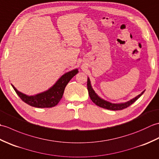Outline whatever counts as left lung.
<instances>
[{
    "mask_svg": "<svg viewBox=\"0 0 159 159\" xmlns=\"http://www.w3.org/2000/svg\"><path fill=\"white\" fill-rule=\"evenodd\" d=\"M87 89H88L89 96L90 97L91 100H92V102L93 103H95L97 106L104 108V109H109V110H113V111L122 110L124 109H126V108L128 107L130 105H131L132 104L135 102V101L138 98H139L142 95V94L145 92V90L143 91V92H141L139 95L137 96L136 97H134V98L128 100L126 102L111 103V102H109V101H107L101 98L95 92V91H94L93 89L92 88V85H91V81H90V79L89 77L87 78Z\"/></svg>",
    "mask_w": 159,
    "mask_h": 159,
    "instance_id": "obj_1",
    "label": "left lung"
}]
</instances>
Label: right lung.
<instances>
[{
	"label": "right lung",
	"mask_w": 159,
	"mask_h": 159,
	"mask_svg": "<svg viewBox=\"0 0 159 159\" xmlns=\"http://www.w3.org/2000/svg\"><path fill=\"white\" fill-rule=\"evenodd\" d=\"M78 72L79 70L74 69L65 73L48 90L33 96L26 95L19 92L12 84L11 86L22 100L29 105L37 108H50L56 106L59 102L67 84Z\"/></svg>",
	"instance_id": "add662e5"
}]
</instances>
